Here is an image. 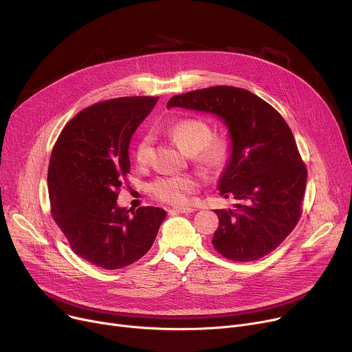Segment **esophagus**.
<instances>
[{"label": "esophagus", "mask_w": 352, "mask_h": 352, "mask_svg": "<svg viewBox=\"0 0 352 352\" xmlns=\"http://www.w3.org/2000/svg\"><path fill=\"white\" fill-rule=\"evenodd\" d=\"M195 209L190 206H181V208H171L168 209V214H177V213H192Z\"/></svg>", "instance_id": "1"}]
</instances>
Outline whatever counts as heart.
I'll list each match as a JSON object with an SVG mask.
<instances>
[{"label":"heart","instance_id":"obj_1","mask_svg":"<svg viewBox=\"0 0 352 352\" xmlns=\"http://www.w3.org/2000/svg\"><path fill=\"white\" fill-rule=\"evenodd\" d=\"M174 142L190 160L205 171H216L221 168L230 155V143L223 138H212L213 132L209 124L200 120H181L168 129ZM152 156V138L148 135L140 138L135 147V160L139 166H146ZM197 181L195 177L170 175L160 177L152 185V192L163 202L181 205L185 204L188 195L195 190Z\"/></svg>","mask_w":352,"mask_h":352}]
</instances>
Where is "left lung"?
Here are the masks:
<instances>
[{
    "label": "left lung",
    "mask_w": 352,
    "mask_h": 352,
    "mask_svg": "<svg viewBox=\"0 0 352 352\" xmlns=\"http://www.w3.org/2000/svg\"><path fill=\"white\" fill-rule=\"evenodd\" d=\"M171 107L216 116L228 131L230 157L217 189L238 202L214 210V249L235 262L270 254L296 226L307 186V168L284 118L256 94L232 86L174 96Z\"/></svg>",
    "instance_id": "8db88e82"
}]
</instances>
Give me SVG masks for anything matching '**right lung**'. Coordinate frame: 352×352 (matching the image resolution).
<instances>
[{"label":"right lung","mask_w":352,"mask_h":352,"mask_svg":"<svg viewBox=\"0 0 352 352\" xmlns=\"http://www.w3.org/2000/svg\"><path fill=\"white\" fill-rule=\"evenodd\" d=\"M159 97H120L76 114L60 133L48 166L53 219L82 259L107 270L139 261L152 248L166 210L117 205L131 168L132 135Z\"/></svg>","instance_id":"right-lung-1"}]
</instances>
